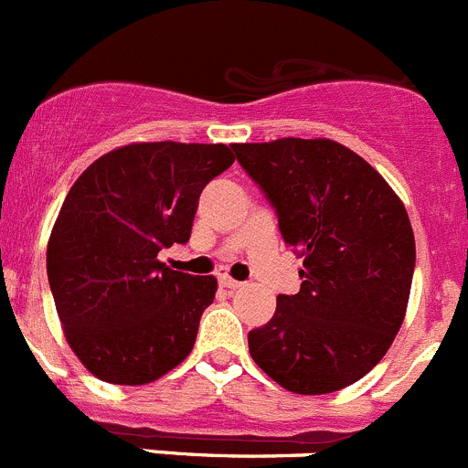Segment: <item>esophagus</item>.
<instances>
[{
  "label": "esophagus",
  "mask_w": 468,
  "mask_h": 468,
  "mask_svg": "<svg viewBox=\"0 0 468 468\" xmlns=\"http://www.w3.org/2000/svg\"><path fill=\"white\" fill-rule=\"evenodd\" d=\"M218 282H220V287L231 289V292H234V289H241V287H243V282H239V280L229 278V275H227V273L218 275Z\"/></svg>",
  "instance_id": "esophagus-1"
}]
</instances>
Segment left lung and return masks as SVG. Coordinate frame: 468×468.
<instances>
[{
  "instance_id": "1",
  "label": "left lung",
  "mask_w": 468,
  "mask_h": 468,
  "mask_svg": "<svg viewBox=\"0 0 468 468\" xmlns=\"http://www.w3.org/2000/svg\"><path fill=\"white\" fill-rule=\"evenodd\" d=\"M303 257L301 292L280 293L250 356L282 388L324 395L351 386L386 356L407 313L416 241L384 176L333 140L231 144Z\"/></svg>"
}]
</instances>
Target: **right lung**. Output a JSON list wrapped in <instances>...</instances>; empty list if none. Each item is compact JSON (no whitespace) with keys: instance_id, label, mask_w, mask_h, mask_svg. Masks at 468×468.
I'll use <instances>...</instances> for the list:
<instances>
[{"instance_id":"obj_1","label":"right lung","mask_w":468,"mask_h":468,"mask_svg":"<svg viewBox=\"0 0 468 468\" xmlns=\"http://www.w3.org/2000/svg\"><path fill=\"white\" fill-rule=\"evenodd\" d=\"M234 163L225 144L140 142L101 155L69 190L48 241V282L70 349L98 379L142 386L193 351L213 275L172 271L204 186Z\"/></svg>"}]
</instances>
